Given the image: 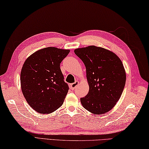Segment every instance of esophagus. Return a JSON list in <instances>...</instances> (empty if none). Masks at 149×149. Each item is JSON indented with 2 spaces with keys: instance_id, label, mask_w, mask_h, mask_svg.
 Masks as SVG:
<instances>
[{
  "instance_id": "1",
  "label": "esophagus",
  "mask_w": 149,
  "mask_h": 149,
  "mask_svg": "<svg viewBox=\"0 0 149 149\" xmlns=\"http://www.w3.org/2000/svg\"><path fill=\"white\" fill-rule=\"evenodd\" d=\"M78 81H76L74 83H73V84H72L71 85V88H72V89H74L76 87H77V86H78Z\"/></svg>"
}]
</instances>
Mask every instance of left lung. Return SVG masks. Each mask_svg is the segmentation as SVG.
Segmentation results:
<instances>
[{
    "label": "left lung",
    "mask_w": 149,
    "mask_h": 149,
    "mask_svg": "<svg viewBox=\"0 0 149 149\" xmlns=\"http://www.w3.org/2000/svg\"><path fill=\"white\" fill-rule=\"evenodd\" d=\"M74 52L86 66L89 86L87 95L80 98L81 105L95 114L107 113L116 104L125 87L122 62L113 52L95 45L78 48Z\"/></svg>",
    "instance_id": "1"
}]
</instances>
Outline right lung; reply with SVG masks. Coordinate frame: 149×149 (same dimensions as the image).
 Masks as SVG:
<instances>
[{"instance_id": "add662e5", "label": "right lung", "mask_w": 149, "mask_h": 149, "mask_svg": "<svg viewBox=\"0 0 149 149\" xmlns=\"http://www.w3.org/2000/svg\"><path fill=\"white\" fill-rule=\"evenodd\" d=\"M69 51L45 47L24 62L20 72L21 89L27 102L37 113L49 114L63 104L69 86L63 81L60 65Z\"/></svg>"}]
</instances>
